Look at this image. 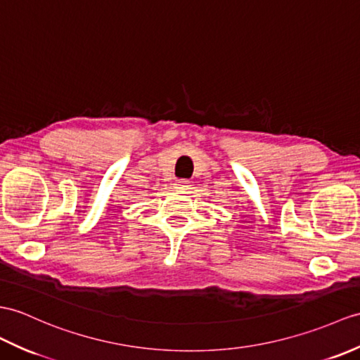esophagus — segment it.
Here are the masks:
<instances>
[{"label": "esophagus", "mask_w": 360, "mask_h": 360, "mask_svg": "<svg viewBox=\"0 0 360 360\" xmlns=\"http://www.w3.org/2000/svg\"><path fill=\"white\" fill-rule=\"evenodd\" d=\"M188 187H190V182L186 179H179L174 182V188H178V190H187Z\"/></svg>", "instance_id": "esophagus-1"}]
</instances>
